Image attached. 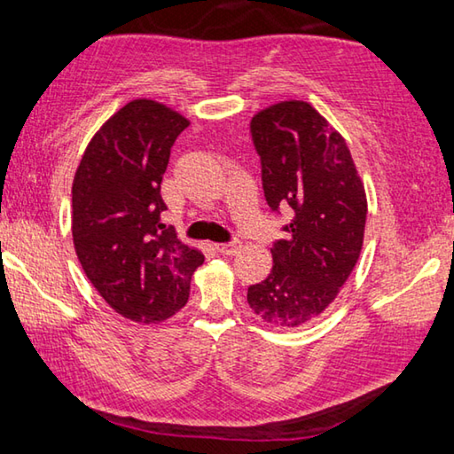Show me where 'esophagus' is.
<instances>
[{"mask_svg":"<svg viewBox=\"0 0 454 454\" xmlns=\"http://www.w3.org/2000/svg\"><path fill=\"white\" fill-rule=\"evenodd\" d=\"M215 247H217V251H219V254H223V255H235V254H239L241 243L239 241L219 243V245H215Z\"/></svg>","mask_w":454,"mask_h":454,"instance_id":"obj_1","label":"esophagus"}]
</instances>
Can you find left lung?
<instances>
[{"instance_id":"left-lung-1","label":"left lung","mask_w":454,"mask_h":454,"mask_svg":"<svg viewBox=\"0 0 454 454\" xmlns=\"http://www.w3.org/2000/svg\"><path fill=\"white\" fill-rule=\"evenodd\" d=\"M267 205L289 209L286 239L271 247L273 267L249 286V308L278 328H297L336 300L358 262L366 192L350 148L303 100H286L251 118Z\"/></svg>"}]
</instances>
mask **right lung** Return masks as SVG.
<instances>
[{"label": "right lung", "instance_id": "1", "mask_svg": "<svg viewBox=\"0 0 454 454\" xmlns=\"http://www.w3.org/2000/svg\"><path fill=\"white\" fill-rule=\"evenodd\" d=\"M189 121L165 104L122 106L88 143L72 184L74 249L116 314L140 324L175 316L205 257L160 221L170 148Z\"/></svg>", "mask_w": 454, "mask_h": 454}]
</instances>
